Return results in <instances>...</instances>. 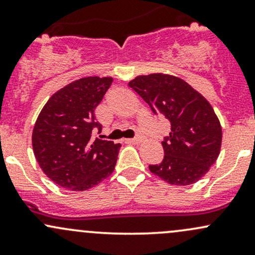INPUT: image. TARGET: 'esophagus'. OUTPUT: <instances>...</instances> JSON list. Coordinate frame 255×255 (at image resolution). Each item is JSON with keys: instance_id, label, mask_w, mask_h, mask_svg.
<instances>
[{"instance_id": "34e87169", "label": "esophagus", "mask_w": 255, "mask_h": 255, "mask_svg": "<svg viewBox=\"0 0 255 255\" xmlns=\"http://www.w3.org/2000/svg\"><path fill=\"white\" fill-rule=\"evenodd\" d=\"M142 139H144L142 135H137L135 137H133V139H129V141L133 142V144H140V142L142 141Z\"/></svg>"}]
</instances>
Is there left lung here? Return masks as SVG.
I'll list each match as a JSON object with an SVG mask.
<instances>
[{"label":"left lung","instance_id":"left-lung-1","mask_svg":"<svg viewBox=\"0 0 255 255\" xmlns=\"http://www.w3.org/2000/svg\"><path fill=\"white\" fill-rule=\"evenodd\" d=\"M128 86L171 126L162 141L163 162L148 166L150 171L175 186L200 180L217 160L222 146L221 122L209 101L181 78L163 73L139 75Z\"/></svg>","mask_w":255,"mask_h":255}]
</instances>
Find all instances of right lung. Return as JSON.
I'll return each mask as SVG.
<instances>
[{
    "label": "right lung",
    "mask_w": 255,
    "mask_h": 255,
    "mask_svg": "<svg viewBox=\"0 0 255 255\" xmlns=\"http://www.w3.org/2000/svg\"><path fill=\"white\" fill-rule=\"evenodd\" d=\"M113 83L111 77H86L66 85L49 98L32 131V147L44 174L58 186L87 191L115 169L120 144L91 140L102 129L95 109Z\"/></svg>",
    "instance_id": "add662e5"
}]
</instances>
